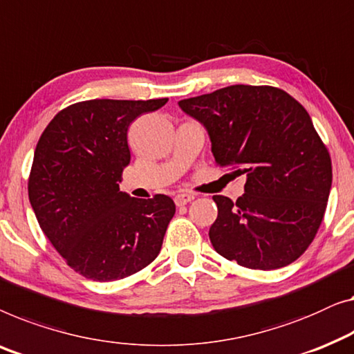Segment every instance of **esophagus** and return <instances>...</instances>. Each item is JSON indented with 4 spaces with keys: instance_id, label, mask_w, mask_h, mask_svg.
I'll use <instances>...</instances> for the list:
<instances>
[{
    "instance_id": "1",
    "label": "esophagus",
    "mask_w": 354,
    "mask_h": 354,
    "mask_svg": "<svg viewBox=\"0 0 354 354\" xmlns=\"http://www.w3.org/2000/svg\"><path fill=\"white\" fill-rule=\"evenodd\" d=\"M193 199H194V194H192V193H180V194H177L176 198H174V201H176L177 206H185V204L192 203Z\"/></svg>"
}]
</instances>
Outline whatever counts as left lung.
Returning <instances> with one entry per match:
<instances>
[{
  "instance_id": "8db88e82",
  "label": "left lung",
  "mask_w": 354,
  "mask_h": 354,
  "mask_svg": "<svg viewBox=\"0 0 354 354\" xmlns=\"http://www.w3.org/2000/svg\"><path fill=\"white\" fill-rule=\"evenodd\" d=\"M207 129L215 162L244 174L233 203L214 196V249L252 270H276L308 249L324 218L330 155L304 106L273 86L234 84L178 102Z\"/></svg>"
}]
</instances>
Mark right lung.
I'll return each instance as SVG.
<instances>
[{
  "mask_svg": "<svg viewBox=\"0 0 354 354\" xmlns=\"http://www.w3.org/2000/svg\"><path fill=\"white\" fill-rule=\"evenodd\" d=\"M166 102H78L60 110L39 137L30 204L46 238L84 278L122 279L160 254L176 204L166 194L132 198L120 192V182L131 162V122Z\"/></svg>",
  "mask_w": 354,
  "mask_h": 354,
  "instance_id": "right-lung-1",
  "label": "right lung"
}]
</instances>
